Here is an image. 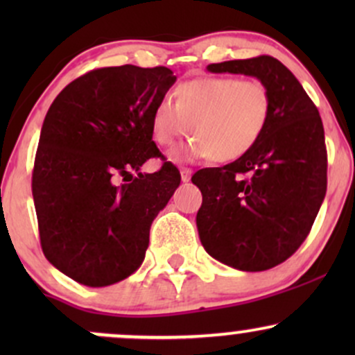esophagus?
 <instances>
[{
	"instance_id": "1",
	"label": "esophagus",
	"mask_w": 355,
	"mask_h": 355,
	"mask_svg": "<svg viewBox=\"0 0 355 355\" xmlns=\"http://www.w3.org/2000/svg\"><path fill=\"white\" fill-rule=\"evenodd\" d=\"M180 177H182V182H190L191 170L190 168H185V166H182V168H180Z\"/></svg>"
}]
</instances>
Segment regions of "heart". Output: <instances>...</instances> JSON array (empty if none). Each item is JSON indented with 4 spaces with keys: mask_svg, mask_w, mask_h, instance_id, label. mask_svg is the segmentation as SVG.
Listing matches in <instances>:
<instances>
[{
    "mask_svg": "<svg viewBox=\"0 0 355 355\" xmlns=\"http://www.w3.org/2000/svg\"><path fill=\"white\" fill-rule=\"evenodd\" d=\"M270 93L259 80L234 76H205L175 89V103L160 101L152 113L153 140L173 145L187 132L189 144L177 146L173 162L210 158L234 162L259 144L270 118Z\"/></svg>",
    "mask_w": 355,
    "mask_h": 355,
    "instance_id": "heart-1",
    "label": "heart"
}]
</instances>
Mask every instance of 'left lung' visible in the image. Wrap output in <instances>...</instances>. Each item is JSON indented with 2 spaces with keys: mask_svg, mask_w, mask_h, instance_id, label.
<instances>
[{
  "mask_svg": "<svg viewBox=\"0 0 355 355\" xmlns=\"http://www.w3.org/2000/svg\"><path fill=\"white\" fill-rule=\"evenodd\" d=\"M210 73L254 76L270 93V118L254 148L229 165L202 168L198 237L207 254L243 272L287 260L307 239L327 190L319 110L287 67L272 56L211 63Z\"/></svg>",
  "mask_w": 355,
  "mask_h": 355,
  "instance_id": "1",
  "label": "left lung"
}]
</instances>
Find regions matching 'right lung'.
I'll list each match as a JSON object with an SVG mask.
<instances>
[{"mask_svg": "<svg viewBox=\"0 0 355 355\" xmlns=\"http://www.w3.org/2000/svg\"><path fill=\"white\" fill-rule=\"evenodd\" d=\"M175 81L165 67L100 68L61 89L44 116L31 182L40 240L78 284L107 287L137 272L152 222L180 185L170 162L140 172L162 155L152 113Z\"/></svg>", "mask_w": 355, "mask_h": 355, "instance_id": "right-lung-1", "label": "right lung"}]
</instances>
